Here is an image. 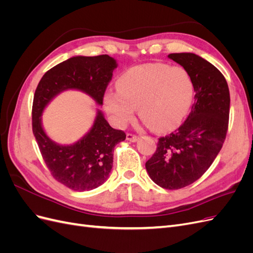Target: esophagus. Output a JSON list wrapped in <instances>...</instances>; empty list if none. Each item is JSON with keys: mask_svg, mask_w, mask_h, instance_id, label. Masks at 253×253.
<instances>
[{"mask_svg": "<svg viewBox=\"0 0 253 253\" xmlns=\"http://www.w3.org/2000/svg\"><path fill=\"white\" fill-rule=\"evenodd\" d=\"M126 139L128 141H131V142H136L137 140H138V136L135 135V134H132V133H127L126 134Z\"/></svg>", "mask_w": 253, "mask_h": 253, "instance_id": "obj_1", "label": "esophagus"}]
</instances>
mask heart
I'll return each instance as SVG.
<instances>
[{
  "label": "heart",
  "instance_id": "heart-1",
  "mask_svg": "<svg viewBox=\"0 0 253 253\" xmlns=\"http://www.w3.org/2000/svg\"><path fill=\"white\" fill-rule=\"evenodd\" d=\"M118 90L109 89L105 109L119 126L132 120L135 109L155 132L175 127L186 116L194 95L193 81L183 67L164 63L137 65L122 74Z\"/></svg>",
  "mask_w": 253,
  "mask_h": 253
}]
</instances>
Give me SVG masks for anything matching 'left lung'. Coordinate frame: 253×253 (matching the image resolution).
Listing matches in <instances>:
<instances>
[{
  "instance_id": "8db88e82",
  "label": "left lung",
  "mask_w": 253,
  "mask_h": 253,
  "mask_svg": "<svg viewBox=\"0 0 253 253\" xmlns=\"http://www.w3.org/2000/svg\"><path fill=\"white\" fill-rule=\"evenodd\" d=\"M189 73L194 103L186 121L170 135L160 137L145 163L151 179L164 189L185 188L201 178L216 158L226 139L230 94L217 68L192 52L170 53Z\"/></svg>"
}]
</instances>
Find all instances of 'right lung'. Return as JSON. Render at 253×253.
Listing matches in <instances>:
<instances>
[{
	"instance_id": "obj_1",
	"label": "right lung",
	"mask_w": 253,
	"mask_h": 253,
	"mask_svg": "<svg viewBox=\"0 0 253 253\" xmlns=\"http://www.w3.org/2000/svg\"><path fill=\"white\" fill-rule=\"evenodd\" d=\"M118 63L108 55L73 57L44 74L36 88L33 102V132L52 177L74 191L93 190L108 179L113 166L115 145L126 133L113 128L101 111L90 131L71 145H60L45 134L41 115L51 99L65 89H79L99 104Z\"/></svg>"
}]
</instances>
